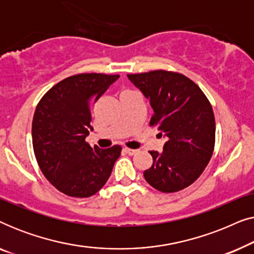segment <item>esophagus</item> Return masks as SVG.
I'll list each match as a JSON object with an SVG mask.
<instances>
[{
    "label": "esophagus",
    "instance_id": "esophagus-1",
    "mask_svg": "<svg viewBox=\"0 0 254 254\" xmlns=\"http://www.w3.org/2000/svg\"><path fill=\"white\" fill-rule=\"evenodd\" d=\"M124 150L126 151L128 155H130V156H133V155L137 154V152H138V150H136V149H130V148H127V147H125Z\"/></svg>",
    "mask_w": 254,
    "mask_h": 254
}]
</instances>
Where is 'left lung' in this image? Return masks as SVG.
Instances as JSON below:
<instances>
[{
    "instance_id": "left-lung-1",
    "label": "left lung",
    "mask_w": 254,
    "mask_h": 254,
    "mask_svg": "<svg viewBox=\"0 0 254 254\" xmlns=\"http://www.w3.org/2000/svg\"><path fill=\"white\" fill-rule=\"evenodd\" d=\"M127 76L154 110L149 125L168 137L163 152L150 151L152 165L144 178L159 192H179L199 178L213 156L211 104L199 85L179 72L159 69Z\"/></svg>"
}]
</instances>
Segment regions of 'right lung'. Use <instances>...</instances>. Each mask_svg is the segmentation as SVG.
<instances>
[{
	"label": "right lung",
	"instance_id": "obj_1",
	"mask_svg": "<svg viewBox=\"0 0 254 254\" xmlns=\"http://www.w3.org/2000/svg\"><path fill=\"white\" fill-rule=\"evenodd\" d=\"M119 75H72L43 96L34 111L32 144L38 165L58 190L72 197L96 194L110 178L121 147L100 149L85 141L91 109Z\"/></svg>",
	"mask_w": 254,
	"mask_h": 254
}]
</instances>
